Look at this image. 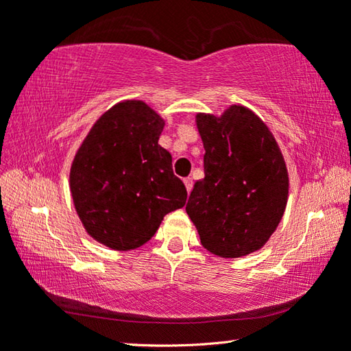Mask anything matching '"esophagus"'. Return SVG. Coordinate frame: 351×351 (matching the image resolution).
<instances>
[{
    "instance_id": "34e87169",
    "label": "esophagus",
    "mask_w": 351,
    "mask_h": 351,
    "mask_svg": "<svg viewBox=\"0 0 351 351\" xmlns=\"http://www.w3.org/2000/svg\"><path fill=\"white\" fill-rule=\"evenodd\" d=\"M184 184H186V189H187V192L190 193L192 192V187H193V180L192 178H184Z\"/></svg>"
}]
</instances>
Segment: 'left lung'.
Instances as JSON below:
<instances>
[{
	"label": "left lung",
	"mask_w": 351,
	"mask_h": 351,
	"mask_svg": "<svg viewBox=\"0 0 351 351\" xmlns=\"http://www.w3.org/2000/svg\"><path fill=\"white\" fill-rule=\"evenodd\" d=\"M204 178L186 212L201 245L223 258L263 247L287 207L289 176L274 134L252 110L230 105L221 116L197 112Z\"/></svg>",
	"instance_id": "obj_1"
}]
</instances>
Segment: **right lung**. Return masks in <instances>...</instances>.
<instances>
[{
  "mask_svg": "<svg viewBox=\"0 0 351 351\" xmlns=\"http://www.w3.org/2000/svg\"><path fill=\"white\" fill-rule=\"evenodd\" d=\"M165 121L144 100H122L100 116L77 148L69 190L86 234L114 251L152 239L187 190L158 144Z\"/></svg>",
  "mask_w": 351,
  "mask_h": 351,
  "instance_id": "right-lung-1",
  "label": "right lung"
}]
</instances>
